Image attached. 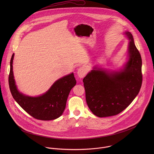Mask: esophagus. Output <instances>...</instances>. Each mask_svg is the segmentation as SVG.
I'll use <instances>...</instances> for the list:
<instances>
[{"mask_svg":"<svg viewBox=\"0 0 154 154\" xmlns=\"http://www.w3.org/2000/svg\"><path fill=\"white\" fill-rule=\"evenodd\" d=\"M87 73V69L84 66H81L78 70L77 74L79 78H83Z\"/></svg>","mask_w":154,"mask_h":154,"instance_id":"34e87169","label":"esophagus"}]
</instances>
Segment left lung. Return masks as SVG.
<instances>
[{"instance_id": "1", "label": "left lung", "mask_w": 154, "mask_h": 154, "mask_svg": "<svg viewBox=\"0 0 154 154\" xmlns=\"http://www.w3.org/2000/svg\"><path fill=\"white\" fill-rule=\"evenodd\" d=\"M126 63L117 70L93 67L84 78L86 101L92 112L99 117L117 115L126 109L137 95L142 82V59L132 34Z\"/></svg>"}]
</instances>
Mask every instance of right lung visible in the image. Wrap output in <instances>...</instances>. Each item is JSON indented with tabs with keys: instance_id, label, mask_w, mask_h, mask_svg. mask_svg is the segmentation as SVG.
<instances>
[{
	"instance_id": "add662e5",
	"label": "right lung",
	"mask_w": 154,
	"mask_h": 154,
	"mask_svg": "<svg viewBox=\"0 0 154 154\" xmlns=\"http://www.w3.org/2000/svg\"><path fill=\"white\" fill-rule=\"evenodd\" d=\"M14 53L10 62L9 85L14 100L27 113L41 120H51L59 117L65 109L66 101L70 90L76 85L73 73L58 80L42 95L31 97L22 94L18 89L13 72Z\"/></svg>"
}]
</instances>
